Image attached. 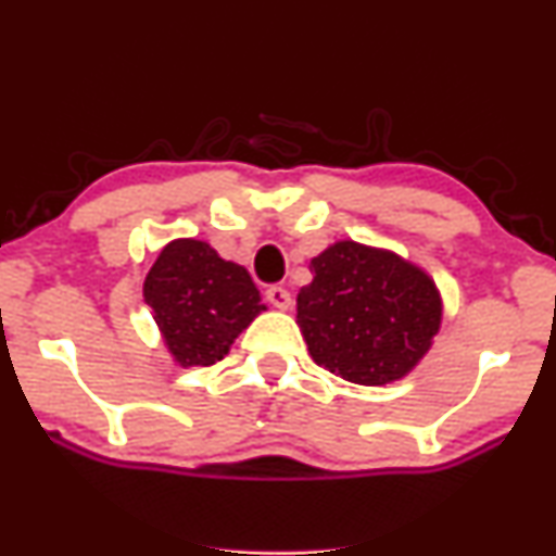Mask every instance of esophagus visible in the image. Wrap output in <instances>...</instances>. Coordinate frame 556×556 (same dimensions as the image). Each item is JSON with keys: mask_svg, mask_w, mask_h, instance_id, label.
<instances>
[{"mask_svg": "<svg viewBox=\"0 0 556 556\" xmlns=\"http://www.w3.org/2000/svg\"><path fill=\"white\" fill-rule=\"evenodd\" d=\"M266 300H269L274 308H282V311H287L292 305V295L282 285H271L269 290H266Z\"/></svg>", "mask_w": 556, "mask_h": 556, "instance_id": "1", "label": "esophagus"}]
</instances>
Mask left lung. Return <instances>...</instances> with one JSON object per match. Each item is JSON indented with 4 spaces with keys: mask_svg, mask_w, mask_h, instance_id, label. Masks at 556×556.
Segmentation results:
<instances>
[{
    "mask_svg": "<svg viewBox=\"0 0 556 556\" xmlns=\"http://www.w3.org/2000/svg\"><path fill=\"white\" fill-rule=\"evenodd\" d=\"M298 292V327L318 366L353 384L397 381L429 353L442 298L410 261L342 240L311 258Z\"/></svg>",
    "mask_w": 556,
    "mask_h": 556,
    "instance_id": "8db88e82",
    "label": "left lung"
}]
</instances>
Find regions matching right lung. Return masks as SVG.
Returning <instances> with one entry per match:
<instances>
[{
    "mask_svg": "<svg viewBox=\"0 0 556 556\" xmlns=\"http://www.w3.org/2000/svg\"><path fill=\"white\" fill-rule=\"evenodd\" d=\"M172 358L214 366L266 305L245 266L219 258L203 240H172L143 282Z\"/></svg>",
    "mask_w": 556,
    "mask_h": 556,
    "instance_id": "obj_1",
    "label": "right lung"
}]
</instances>
